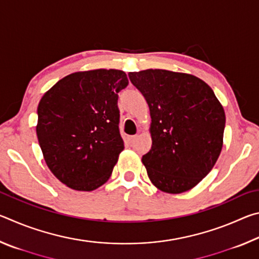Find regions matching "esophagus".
Wrapping results in <instances>:
<instances>
[{
	"mask_svg": "<svg viewBox=\"0 0 259 259\" xmlns=\"http://www.w3.org/2000/svg\"><path fill=\"white\" fill-rule=\"evenodd\" d=\"M137 138H138V136H128V142H129V144H134L136 140H137Z\"/></svg>",
	"mask_w": 259,
	"mask_h": 259,
	"instance_id": "1",
	"label": "esophagus"
}]
</instances>
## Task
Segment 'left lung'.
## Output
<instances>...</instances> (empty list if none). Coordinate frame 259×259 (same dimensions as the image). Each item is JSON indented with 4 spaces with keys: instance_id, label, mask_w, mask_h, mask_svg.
Wrapping results in <instances>:
<instances>
[{
    "instance_id": "left-lung-1",
    "label": "left lung",
    "mask_w": 259,
    "mask_h": 259,
    "mask_svg": "<svg viewBox=\"0 0 259 259\" xmlns=\"http://www.w3.org/2000/svg\"><path fill=\"white\" fill-rule=\"evenodd\" d=\"M150 107L152 147L143 163L160 191L186 192L211 171L223 148L225 112L207 83L165 69L130 72Z\"/></svg>"
}]
</instances>
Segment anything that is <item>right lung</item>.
I'll return each mask as SVG.
<instances>
[{
	"label": "right lung",
	"mask_w": 259,
	"mask_h": 259,
	"mask_svg": "<svg viewBox=\"0 0 259 259\" xmlns=\"http://www.w3.org/2000/svg\"><path fill=\"white\" fill-rule=\"evenodd\" d=\"M119 69L75 72L47 91L37 106L36 135L57 179L90 192L111 177L123 151L117 99L128 85Z\"/></svg>",
	"instance_id": "obj_1"
}]
</instances>
